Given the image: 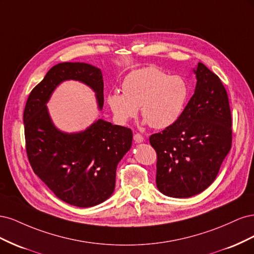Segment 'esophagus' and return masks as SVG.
<instances>
[{"label": "esophagus", "mask_w": 254, "mask_h": 254, "mask_svg": "<svg viewBox=\"0 0 254 254\" xmlns=\"http://www.w3.org/2000/svg\"><path fill=\"white\" fill-rule=\"evenodd\" d=\"M133 140H134L135 143H142V142L144 141V137H143V135L140 134V133H135V134L133 135Z\"/></svg>", "instance_id": "34e87169"}]
</instances>
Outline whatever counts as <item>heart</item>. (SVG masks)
I'll return each mask as SVG.
<instances>
[{"label":"heart","instance_id":"obj_1","mask_svg":"<svg viewBox=\"0 0 254 254\" xmlns=\"http://www.w3.org/2000/svg\"><path fill=\"white\" fill-rule=\"evenodd\" d=\"M123 93L107 96L111 112L121 124L134 119L139 108L144 124L155 129L172 126L180 118L189 97L187 82L179 76H168L157 66L137 68L122 84Z\"/></svg>","mask_w":254,"mask_h":254}]
</instances>
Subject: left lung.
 I'll use <instances>...</instances> for the list:
<instances>
[{
  "mask_svg": "<svg viewBox=\"0 0 254 254\" xmlns=\"http://www.w3.org/2000/svg\"><path fill=\"white\" fill-rule=\"evenodd\" d=\"M193 96L175 124L150 135L157 151V188L168 197L201 193L216 178L231 148L232 120L227 91L216 74L198 63Z\"/></svg>",
  "mask_w": 254,
  "mask_h": 254,
  "instance_id": "left-lung-1",
  "label": "left lung"
}]
</instances>
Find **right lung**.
<instances>
[{
	"label": "right lung",
	"mask_w": 254,
	"mask_h": 254,
	"mask_svg": "<svg viewBox=\"0 0 254 254\" xmlns=\"http://www.w3.org/2000/svg\"><path fill=\"white\" fill-rule=\"evenodd\" d=\"M66 80L93 90L98 109H103L104 80L99 68L82 63L54 65L27 98L23 114L26 152L35 174L59 199L90 207L113 194L117 167L131 148L132 131L102 119L78 132L58 129L47 105L53 92Z\"/></svg>",
	"instance_id": "add662e5"
}]
</instances>
